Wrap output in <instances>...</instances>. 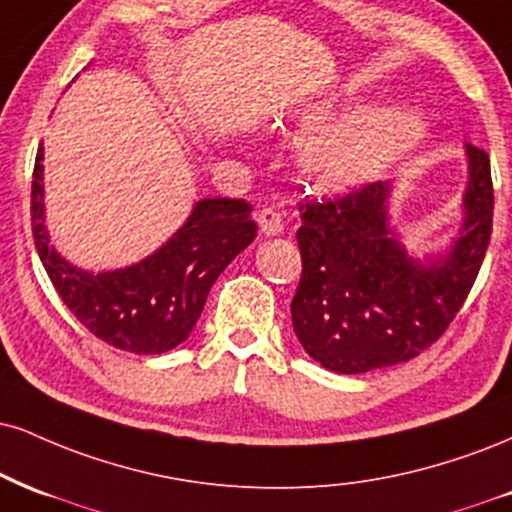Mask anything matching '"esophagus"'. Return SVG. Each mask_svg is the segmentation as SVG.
Wrapping results in <instances>:
<instances>
[{"mask_svg": "<svg viewBox=\"0 0 512 512\" xmlns=\"http://www.w3.org/2000/svg\"><path fill=\"white\" fill-rule=\"evenodd\" d=\"M257 224H260V231L264 236H279L283 231V217L272 207L262 209V212L257 214Z\"/></svg>", "mask_w": 512, "mask_h": 512, "instance_id": "obj_1", "label": "esophagus"}]
</instances>
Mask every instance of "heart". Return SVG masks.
<instances>
[{
	"instance_id": "heart-1",
	"label": "heart",
	"mask_w": 512,
	"mask_h": 512,
	"mask_svg": "<svg viewBox=\"0 0 512 512\" xmlns=\"http://www.w3.org/2000/svg\"><path fill=\"white\" fill-rule=\"evenodd\" d=\"M348 109L343 95L305 104L298 121L305 131H322ZM427 121L412 107H379L329 128L303 152L307 176L319 188H346L377 176L422 143Z\"/></svg>"
}]
</instances>
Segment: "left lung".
Wrapping results in <instances>:
<instances>
[{
	"mask_svg": "<svg viewBox=\"0 0 512 512\" xmlns=\"http://www.w3.org/2000/svg\"><path fill=\"white\" fill-rule=\"evenodd\" d=\"M463 221L439 250L415 255L391 221L396 181L307 202L298 229L303 276L291 303L305 353L338 374L420 355L453 322L486 255L494 221L489 155L465 143Z\"/></svg>",
	"mask_w": 512,
	"mask_h": 512,
	"instance_id": "left-lung-1",
	"label": "left lung"
}]
</instances>
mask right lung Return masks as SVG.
I'll return each mask as SVG.
<instances>
[{"label": "right lung", "mask_w": 512, "mask_h": 512, "mask_svg": "<svg viewBox=\"0 0 512 512\" xmlns=\"http://www.w3.org/2000/svg\"><path fill=\"white\" fill-rule=\"evenodd\" d=\"M45 147L35 157L33 238L59 298L90 334L135 355L176 348L193 331L212 283L257 236L245 200L202 197L166 243L140 262L90 272L66 260L45 224Z\"/></svg>", "instance_id": "right-lung-1"}]
</instances>
